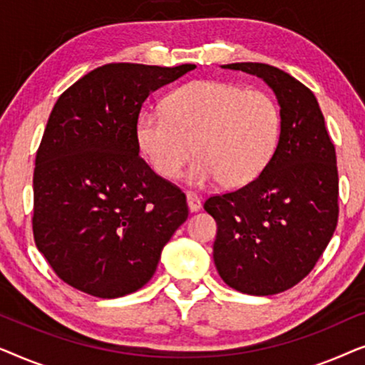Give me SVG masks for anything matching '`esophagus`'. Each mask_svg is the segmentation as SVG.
Returning <instances> with one entry per match:
<instances>
[{
    "label": "esophagus",
    "instance_id": "esophagus-1",
    "mask_svg": "<svg viewBox=\"0 0 365 365\" xmlns=\"http://www.w3.org/2000/svg\"><path fill=\"white\" fill-rule=\"evenodd\" d=\"M187 206H189V209H191V212H197L199 209L202 207L201 197L194 192H187Z\"/></svg>",
    "mask_w": 365,
    "mask_h": 365
}]
</instances>
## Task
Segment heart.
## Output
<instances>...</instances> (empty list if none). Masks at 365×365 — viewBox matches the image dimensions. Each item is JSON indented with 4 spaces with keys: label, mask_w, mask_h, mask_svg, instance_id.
<instances>
[{
    "label": "heart",
    "mask_w": 365,
    "mask_h": 365,
    "mask_svg": "<svg viewBox=\"0 0 365 365\" xmlns=\"http://www.w3.org/2000/svg\"><path fill=\"white\" fill-rule=\"evenodd\" d=\"M282 118L262 89L224 81H192L176 89L163 109L139 116L138 143L151 168L174 181L194 154L189 182L241 187L261 174L276 153Z\"/></svg>",
    "instance_id": "heart-1"
}]
</instances>
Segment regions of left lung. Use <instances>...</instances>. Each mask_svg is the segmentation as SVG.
Returning a JSON list of instances; mask_svg holds the SVG:
<instances>
[{"instance_id":"obj_1","label":"left lung","mask_w":365,"mask_h":365,"mask_svg":"<svg viewBox=\"0 0 365 365\" xmlns=\"http://www.w3.org/2000/svg\"><path fill=\"white\" fill-rule=\"evenodd\" d=\"M264 79L281 106L282 129L266 169L246 186L211 196L214 262L229 287L251 296L287 291L312 271L339 217L336 148L314 93L264 63L222 66Z\"/></svg>"}]
</instances>
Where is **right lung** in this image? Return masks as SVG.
Here are the masks:
<instances>
[{
	"mask_svg": "<svg viewBox=\"0 0 365 365\" xmlns=\"http://www.w3.org/2000/svg\"><path fill=\"white\" fill-rule=\"evenodd\" d=\"M196 64L109 63L54 104L36 153L33 236L56 276L101 299L141 289L186 221V194L139 156L138 118L153 91Z\"/></svg>",
	"mask_w": 365,
	"mask_h": 365,
	"instance_id": "add662e5",
	"label": "right lung"
}]
</instances>
